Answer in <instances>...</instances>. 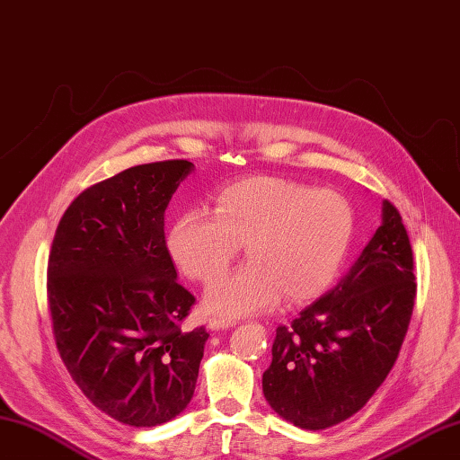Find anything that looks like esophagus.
Instances as JSON below:
<instances>
[{"label": "esophagus", "mask_w": 460, "mask_h": 460, "mask_svg": "<svg viewBox=\"0 0 460 460\" xmlns=\"http://www.w3.org/2000/svg\"><path fill=\"white\" fill-rule=\"evenodd\" d=\"M208 326H209V331H229V328L234 326V323L227 321V319H217V316H211Z\"/></svg>", "instance_id": "esophagus-1"}]
</instances>
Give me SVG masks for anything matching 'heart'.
I'll use <instances>...</instances> for the list:
<instances>
[{
  "label": "heart",
  "mask_w": 460,
  "mask_h": 460,
  "mask_svg": "<svg viewBox=\"0 0 460 460\" xmlns=\"http://www.w3.org/2000/svg\"><path fill=\"white\" fill-rule=\"evenodd\" d=\"M351 234L353 209L342 194L251 176L223 186L214 209L182 211L167 249L188 278L208 284L244 244L249 264L214 281L204 299L211 313L244 316L281 296L291 305L319 297L342 266Z\"/></svg>",
  "instance_id": "obj_1"
}]
</instances>
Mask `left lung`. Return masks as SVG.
<instances>
[{"instance_id": "8db88e82", "label": "left lung", "mask_w": 460, "mask_h": 460, "mask_svg": "<svg viewBox=\"0 0 460 460\" xmlns=\"http://www.w3.org/2000/svg\"><path fill=\"white\" fill-rule=\"evenodd\" d=\"M414 297L408 233L398 209L383 199L381 226L346 276L289 326H278L262 375L268 404L311 431L356 414L393 369Z\"/></svg>"}]
</instances>
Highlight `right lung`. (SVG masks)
<instances>
[{
	"instance_id": "right-lung-1",
	"label": "right lung",
	"mask_w": 460,
	"mask_h": 460,
	"mask_svg": "<svg viewBox=\"0 0 460 460\" xmlns=\"http://www.w3.org/2000/svg\"><path fill=\"white\" fill-rule=\"evenodd\" d=\"M194 171L161 161L81 192L56 229L49 305L60 358L93 404L153 428L190 404L208 332L181 331L194 296L176 281L164 209Z\"/></svg>"
}]
</instances>
